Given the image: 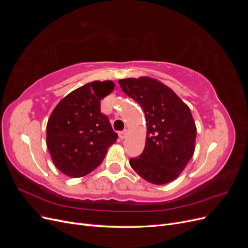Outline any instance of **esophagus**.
Returning a JSON list of instances; mask_svg holds the SVG:
<instances>
[{
  "label": "esophagus",
  "mask_w": 248,
  "mask_h": 248,
  "mask_svg": "<svg viewBox=\"0 0 248 248\" xmlns=\"http://www.w3.org/2000/svg\"><path fill=\"white\" fill-rule=\"evenodd\" d=\"M126 136H127V131H126V130H123V131H120V132H119V138L121 139V140L125 139Z\"/></svg>",
  "instance_id": "esophagus-1"
}]
</instances>
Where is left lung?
Listing matches in <instances>:
<instances>
[{
    "label": "left lung",
    "mask_w": 248,
    "mask_h": 248,
    "mask_svg": "<svg viewBox=\"0 0 248 248\" xmlns=\"http://www.w3.org/2000/svg\"><path fill=\"white\" fill-rule=\"evenodd\" d=\"M119 85L144 109L147 122L145 149L130 158L131 168L150 183L172 181L194 152L197 127L189 108L171 89L151 78L120 79Z\"/></svg>",
    "instance_id": "left-lung-1"
}]
</instances>
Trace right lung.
I'll return each instance as SVG.
<instances>
[{
  "instance_id": "add662e5",
  "label": "right lung",
  "mask_w": 248,
  "mask_h": 248,
  "mask_svg": "<svg viewBox=\"0 0 248 248\" xmlns=\"http://www.w3.org/2000/svg\"><path fill=\"white\" fill-rule=\"evenodd\" d=\"M115 88L111 80L93 81L74 90L52 110L46 126V145L57 169L72 178L86 176L106 157L118 134L100 100Z\"/></svg>"
}]
</instances>
